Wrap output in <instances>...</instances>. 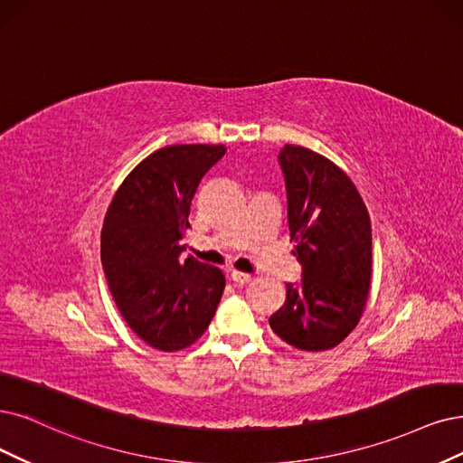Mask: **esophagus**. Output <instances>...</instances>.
<instances>
[{
    "instance_id": "1",
    "label": "esophagus",
    "mask_w": 463,
    "mask_h": 463,
    "mask_svg": "<svg viewBox=\"0 0 463 463\" xmlns=\"http://www.w3.org/2000/svg\"><path fill=\"white\" fill-rule=\"evenodd\" d=\"M231 280H232L234 284L244 286V284H248V282L251 280V275H248V272H242V270H232V272H231Z\"/></svg>"
}]
</instances>
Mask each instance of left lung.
<instances>
[{"instance_id": "obj_1", "label": "left lung", "mask_w": 463, "mask_h": 463, "mask_svg": "<svg viewBox=\"0 0 463 463\" xmlns=\"http://www.w3.org/2000/svg\"><path fill=\"white\" fill-rule=\"evenodd\" d=\"M288 193L289 241L303 267L269 318L288 345L307 353L339 345L358 324L372 280V227L363 196L344 169L309 148L279 156Z\"/></svg>"}]
</instances>
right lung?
<instances>
[{"instance_id":"1","label":"right lung","mask_w":463,"mask_h":463,"mask_svg":"<svg viewBox=\"0 0 463 463\" xmlns=\"http://www.w3.org/2000/svg\"><path fill=\"white\" fill-rule=\"evenodd\" d=\"M227 148L174 145L152 152L116 191L100 231V260L128 326L158 351H181L208 330L225 289L221 269L181 260L191 202Z\"/></svg>"}]
</instances>
